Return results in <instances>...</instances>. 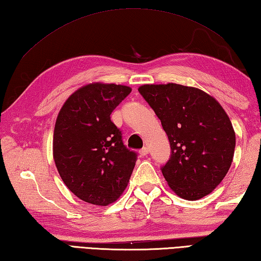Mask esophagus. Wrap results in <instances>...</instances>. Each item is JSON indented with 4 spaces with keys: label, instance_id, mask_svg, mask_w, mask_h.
I'll list each match as a JSON object with an SVG mask.
<instances>
[{
    "label": "esophagus",
    "instance_id": "34e87169",
    "mask_svg": "<svg viewBox=\"0 0 261 261\" xmlns=\"http://www.w3.org/2000/svg\"><path fill=\"white\" fill-rule=\"evenodd\" d=\"M148 152H149V150H148V148L147 147H144V148H141V149L139 150V154H140V156H147L148 155Z\"/></svg>",
    "mask_w": 261,
    "mask_h": 261
}]
</instances>
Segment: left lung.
<instances>
[{"instance_id":"left-lung-1","label":"left lung","mask_w":261,"mask_h":261,"mask_svg":"<svg viewBox=\"0 0 261 261\" xmlns=\"http://www.w3.org/2000/svg\"><path fill=\"white\" fill-rule=\"evenodd\" d=\"M139 93L162 122L171 156L162 173L178 197L198 200L215 189L231 167L236 132L218 101L198 88L144 85Z\"/></svg>"}]
</instances>
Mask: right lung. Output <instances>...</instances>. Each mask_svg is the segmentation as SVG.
Segmentation results:
<instances>
[{
	"label": "right lung",
	"instance_id": "obj_1",
	"mask_svg": "<svg viewBox=\"0 0 261 261\" xmlns=\"http://www.w3.org/2000/svg\"><path fill=\"white\" fill-rule=\"evenodd\" d=\"M131 93L127 86L95 83L81 87L55 122L53 157L69 190L81 200L107 206L129 183L137 152L127 149L112 112Z\"/></svg>",
	"mask_w": 261,
	"mask_h": 261
}]
</instances>
